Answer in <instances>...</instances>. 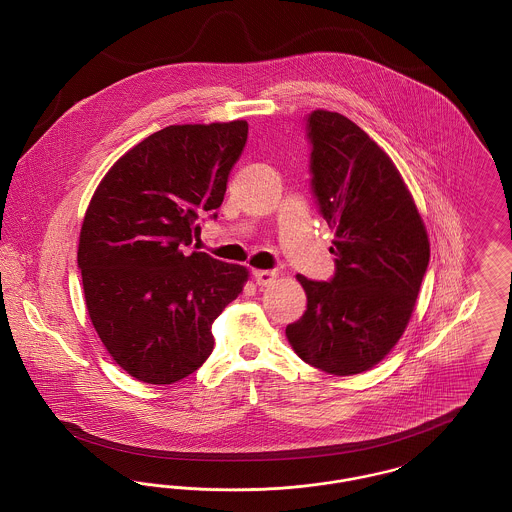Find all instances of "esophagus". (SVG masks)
<instances>
[{"mask_svg":"<svg viewBox=\"0 0 512 512\" xmlns=\"http://www.w3.org/2000/svg\"><path fill=\"white\" fill-rule=\"evenodd\" d=\"M253 278L257 286H268L276 278V270H253Z\"/></svg>","mask_w":512,"mask_h":512,"instance_id":"34e87169","label":"esophagus"}]
</instances>
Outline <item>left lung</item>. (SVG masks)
Segmentation results:
<instances>
[{
    "label": "left lung",
    "instance_id": "8db88e82",
    "mask_svg": "<svg viewBox=\"0 0 512 512\" xmlns=\"http://www.w3.org/2000/svg\"><path fill=\"white\" fill-rule=\"evenodd\" d=\"M311 192L336 232L328 282L297 274L307 309L286 326L311 366L351 376L378 365L405 332L430 261L413 197L390 157L340 113L305 119Z\"/></svg>",
    "mask_w": 512,
    "mask_h": 512
}]
</instances>
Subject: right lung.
Returning a JSON list of instances; mask_svg holds the SVG:
<instances>
[{
    "mask_svg": "<svg viewBox=\"0 0 512 512\" xmlns=\"http://www.w3.org/2000/svg\"><path fill=\"white\" fill-rule=\"evenodd\" d=\"M247 122L174 124L147 136L105 174L86 211L78 268L92 324L113 361L146 384L190 376L213 351L211 326L247 270L192 244L217 219Z\"/></svg>",
    "mask_w": 512,
    "mask_h": 512,
    "instance_id": "add662e5",
    "label": "right lung"
}]
</instances>
